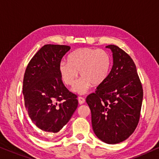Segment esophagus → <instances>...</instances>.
<instances>
[{"label":"esophagus","instance_id":"obj_1","mask_svg":"<svg viewBox=\"0 0 159 159\" xmlns=\"http://www.w3.org/2000/svg\"><path fill=\"white\" fill-rule=\"evenodd\" d=\"M84 102H85V99H84V97H78V103H79L80 105L84 104Z\"/></svg>","mask_w":159,"mask_h":159}]
</instances>
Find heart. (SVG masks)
Segmentation results:
<instances>
[{"label": "heart", "mask_w": 159, "mask_h": 159, "mask_svg": "<svg viewBox=\"0 0 159 159\" xmlns=\"http://www.w3.org/2000/svg\"><path fill=\"white\" fill-rule=\"evenodd\" d=\"M111 68V58L102 49L84 47L72 52L67 62H61L59 73L61 80L67 86H73L77 80L78 72L81 78L75 84L73 90L84 94L89 87L100 85L105 81Z\"/></svg>", "instance_id": "1"}]
</instances>
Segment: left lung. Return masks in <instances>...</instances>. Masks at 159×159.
<instances>
[{
	"instance_id": "obj_1",
	"label": "left lung",
	"mask_w": 159,
	"mask_h": 159,
	"mask_svg": "<svg viewBox=\"0 0 159 159\" xmlns=\"http://www.w3.org/2000/svg\"><path fill=\"white\" fill-rule=\"evenodd\" d=\"M113 65L105 81L86 97L94 134L107 144L121 143L138 124L143 90L136 65L127 53L115 45Z\"/></svg>"
}]
</instances>
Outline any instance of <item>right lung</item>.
Instances as JSON below:
<instances>
[{
	"label": "right lung",
	"instance_id": "right-lung-1",
	"mask_svg": "<svg viewBox=\"0 0 159 159\" xmlns=\"http://www.w3.org/2000/svg\"><path fill=\"white\" fill-rule=\"evenodd\" d=\"M69 46L46 44L30 61L23 79L22 92L27 113L37 127L57 133L77 108V95L65 87L59 65Z\"/></svg>",
	"mask_w": 159,
	"mask_h": 159
}]
</instances>
